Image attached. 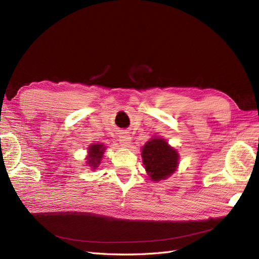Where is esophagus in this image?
I'll return each instance as SVG.
<instances>
[{"mask_svg": "<svg viewBox=\"0 0 259 259\" xmlns=\"http://www.w3.org/2000/svg\"><path fill=\"white\" fill-rule=\"evenodd\" d=\"M119 141H120V145L126 148L129 147L130 144H131V138L130 136L128 135V133H122L120 135V138H119Z\"/></svg>", "mask_w": 259, "mask_h": 259, "instance_id": "1", "label": "esophagus"}]
</instances>
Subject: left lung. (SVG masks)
<instances>
[{"label":"left lung","instance_id":"1","mask_svg":"<svg viewBox=\"0 0 259 259\" xmlns=\"http://www.w3.org/2000/svg\"><path fill=\"white\" fill-rule=\"evenodd\" d=\"M141 157L146 171L152 181L167 179L178 167V152L159 137L146 142L142 147Z\"/></svg>","mask_w":259,"mask_h":259}]
</instances>
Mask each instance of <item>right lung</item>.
Here are the masks:
<instances>
[{"label":"right lung","mask_w":259,"mask_h":259,"mask_svg":"<svg viewBox=\"0 0 259 259\" xmlns=\"http://www.w3.org/2000/svg\"><path fill=\"white\" fill-rule=\"evenodd\" d=\"M104 150H106V147L102 144H93L89 147V149H88L87 163L89 164L91 169H96L100 164Z\"/></svg>","instance_id":"add662e5"}]
</instances>
